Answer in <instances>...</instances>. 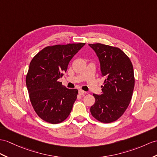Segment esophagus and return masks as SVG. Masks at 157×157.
Here are the masks:
<instances>
[{"label": "esophagus", "mask_w": 157, "mask_h": 157, "mask_svg": "<svg viewBox=\"0 0 157 157\" xmlns=\"http://www.w3.org/2000/svg\"><path fill=\"white\" fill-rule=\"evenodd\" d=\"M78 94L80 95H83L84 94H85V92L84 91V90H78Z\"/></svg>", "instance_id": "1"}]
</instances>
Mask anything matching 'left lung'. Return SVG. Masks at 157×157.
<instances>
[{"instance_id":"1","label":"left lung","mask_w":157,"mask_h":157,"mask_svg":"<svg viewBox=\"0 0 157 157\" xmlns=\"http://www.w3.org/2000/svg\"><path fill=\"white\" fill-rule=\"evenodd\" d=\"M89 45L98 56L105 78L102 94H93L95 102L90 113L98 121L112 123L123 115L131 101L135 86L132 64L120 48L100 43Z\"/></svg>"}]
</instances>
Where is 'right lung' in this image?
<instances>
[{"instance_id": "obj_1", "label": "right lung", "mask_w": 157, "mask_h": 157, "mask_svg": "<svg viewBox=\"0 0 157 157\" xmlns=\"http://www.w3.org/2000/svg\"><path fill=\"white\" fill-rule=\"evenodd\" d=\"M85 43L47 47L34 56L26 77V87L34 111L51 124L64 121L69 115L78 94L59 81L68 63Z\"/></svg>"}]
</instances>
